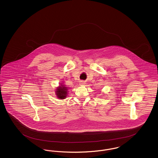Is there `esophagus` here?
<instances>
[{"instance_id":"34e87169","label":"esophagus","mask_w":158,"mask_h":158,"mask_svg":"<svg viewBox=\"0 0 158 158\" xmlns=\"http://www.w3.org/2000/svg\"><path fill=\"white\" fill-rule=\"evenodd\" d=\"M80 85H84L85 84V82H84V81H81V82H80V83H79Z\"/></svg>"}]
</instances>
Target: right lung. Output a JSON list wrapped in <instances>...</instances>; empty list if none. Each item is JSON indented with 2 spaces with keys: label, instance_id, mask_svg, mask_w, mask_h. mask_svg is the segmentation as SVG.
Listing matches in <instances>:
<instances>
[{
  "label": "right lung",
  "instance_id": "1",
  "mask_svg": "<svg viewBox=\"0 0 158 158\" xmlns=\"http://www.w3.org/2000/svg\"><path fill=\"white\" fill-rule=\"evenodd\" d=\"M68 87H66L63 83H61V85L57 88L56 90V94L57 95V97L60 99L66 98L68 95Z\"/></svg>",
  "mask_w": 158,
  "mask_h": 158
}]
</instances>
